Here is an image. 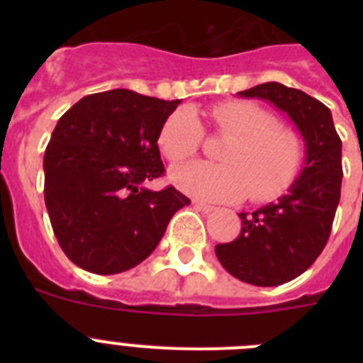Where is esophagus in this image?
Listing matches in <instances>:
<instances>
[{
  "label": "esophagus",
  "instance_id": "34e87169",
  "mask_svg": "<svg viewBox=\"0 0 363 363\" xmlns=\"http://www.w3.org/2000/svg\"><path fill=\"white\" fill-rule=\"evenodd\" d=\"M192 203H194V207H196V209H200L201 213H213V211H216L213 207V205H207V203H203V201L194 200V201H192Z\"/></svg>",
  "mask_w": 363,
  "mask_h": 363
}]
</instances>
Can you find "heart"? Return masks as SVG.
Instances as JSON below:
<instances>
[{"mask_svg": "<svg viewBox=\"0 0 363 363\" xmlns=\"http://www.w3.org/2000/svg\"><path fill=\"white\" fill-rule=\"evenodd\" d=\"M209 120L218 133L230 136L218 154L221 163L174 169L171 179L179 191L196 200L233 203L247 196L271 200L293 184L303 162V142L271 112L251 101H223L211 108ZM201 140V123L187 107L169 114L158 133L160 150L171 163L194 156Z\"/></svg>", "mask_w": 363, "mask_h": 363, "instance_id": "1", "label": "heart"}]
</instances>
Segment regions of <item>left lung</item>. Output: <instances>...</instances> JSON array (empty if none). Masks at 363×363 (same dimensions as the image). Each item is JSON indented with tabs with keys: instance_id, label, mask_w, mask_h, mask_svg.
<instances>
[{
	"instance_id": "left-lung-1",
	"label": "left lung",
	"mask_w": 363,
	"mask_h": 363,
	"mask_svg": "<svg viewBox=\"0 0 363 363\" xmlns=\"http://www.w3.org/2000/svg\"><path fill=\"white\" fill-rule=\"evenodd\" d=\"M238 96L265 99L280 108L306 143V163L289 191L252 213H240L238 238L214 249L234 278L274 287L307 271L329 240L342 187V140L331 111L298 89L269 82Z\"/></svg>"
}]
</instances>
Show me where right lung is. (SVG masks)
<instances>
[{
	"label": "right lung",
	"instance_id": "1",
	"mask_svg": "<svg viewBox=\"0 0 363 363\" xmlns=\"http://www.w3.org/2000/svg\"><path fill=\"white\" fill-rule=\"evenodd\" d=\"M179 99L127 89L82 98L60 118L45 150V205L67 258L96 274L142 264L174 213L191 203L163 174L158 133Z\"/></svg>",
	"mask_w": 363,
	"mask_h": 363
}]
</instances>
